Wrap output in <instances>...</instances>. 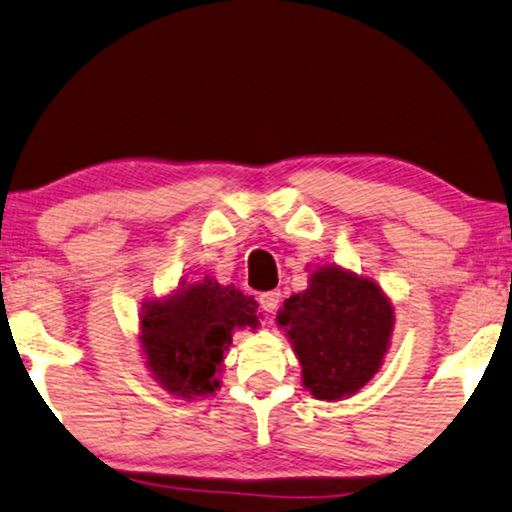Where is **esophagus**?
<instances>
[{
	"label": "esophagus",
	"instance_id": "1",
	"mask_svg": "<svg viewBox=\"0 0 512 512\" xmlns=\"http://www.w3.org/2000/svg\"><path fill=\"white\" fill-rule=\"evenodd\" d=\"M281 302V293L279 291H270V293H261L258 295V305H261L263 311H268V314H274Z\"/></svg>",
	"mask_w": 512,
	"mask_h": 512
}]
</instances>
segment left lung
<instances>
[{"mask_svg": "<svg viewBox=\"0 0 512 512\" xmlns=\"http://www.w3.org/2000/svg\"><path fill=\"white\" fill-rule=\"evenodd\" d=\"M309 281L305 293L284 302L277 323L298 355L305 388L335 402L379 372L395 314L372 279L337 265L316 270Z\"/></svg>", "mask_w": 512, "mask_h": 512, "instance_id": "8db88e82", "label": "left lung"}]
</instances>
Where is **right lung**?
<instances>
[{
    "instance_id": "right-lung-1",
    "label": "right lung",
    "mask_w": 512,
    "mask_h": 512,
    "mask_svg": "<svg viewBox=\"0 0 512 512\" xmlns=\"http://www.w3.org/2000/svg\"><path fill=\"white\" fill-rule=\"evenodd\" d=\"M256 307L254 298L212 279L147 302L140 316V346L154 379L184 399L212 395L233 330L261 325Z\"/></svg>"
}]
</instances>
